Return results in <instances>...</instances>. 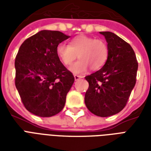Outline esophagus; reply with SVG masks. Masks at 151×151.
<instances>
[{
    "instance_id": "1",
    "label": "esophagus",
    "mask_w": 151,
    "mask_h": 151,
    "mask_svg": "<svg viewBox=\"0 0 151 151\" xmlns=\"http://www.w3.org/2000/svg\"><path fill=\"white\" fill-rule=\"evenodd\" d=\"M82 78V76H79V75H77V74H74V79H75L76 81H77V80H78V79Z\"/></svg>"
}]
</instances>
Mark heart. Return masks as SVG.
<instances>
[{"label":"heart","instance_id":"b5f03b06","mask_svg":"<svg viewBox=\"0 0 151 151\" xmlns=\"http://www.w3.org/2000/svg\"><path fill=\"white\" fill-rule=\"evenodd\" d=\"M108 44L100 39L91 36L78 35L69 41V45L60 43L56 47V54L65 66H69L79 60L70 68L73 73L82 74L91 67L97 70L104 65L108 57Z\"/></svg>","mask_w":151,"mask_h":151}]
</instances>
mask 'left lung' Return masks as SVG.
<instances>
[{"label": "left lung", "instance_id": "obj_1", "mask_svg": "<svg viewBox=\"0 0 151 151\" xmlns=\"http://www.w3.org/2000/svg\"><path fill=\"white\" fill-rule=\"evenodd\" d=\"M109 52L101 69L86 76L89 87L85 104L98 116L108 117L120 112L129 100L136 84L138 63L129 43L109 31H103Z\"/></svg>", "mask_w": 151, "mask_h": 151}]
</instances>
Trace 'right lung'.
<instances>
[{
	"instance_id": "right-lung-1",
	"label": "right lung",
	"mask_w": 151,
	"mask_h": 151,
	"mask_svg": "<svg viewBox=\"0 0 151 151\" xmlns=\"http://www.w3.org/2000/svg\"><path fill=\"white\" fill-rule=\"evenodd\" d=\"M69 36L41 31L25 40L15 58V86L26 109L41 117L52 116L65 106L74 77L56 54Z\"/></svg>"
}]
</instances>
